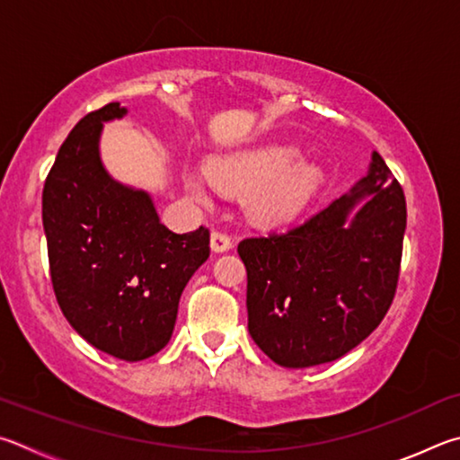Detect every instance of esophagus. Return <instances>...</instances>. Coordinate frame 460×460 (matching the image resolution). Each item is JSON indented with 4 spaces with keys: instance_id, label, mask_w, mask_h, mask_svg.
<instances>
[{
    "instance_id": "34e87169",
    "label": "esophagus",
    "mask_w": 460,
    "mask_h": 460,
    "mask_svg": "<svg viewBox=\"0 0 460 460\" xmlns=\"http://www.w3.org/2000/svg\"><path fill=\"white\" fill-rule=\"evenodd\" d=\"M209 246H212L214 252H226L232 248V238L222 230H214L212 240H209Z\"/></svg>"
}]
</instances>
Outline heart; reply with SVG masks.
Segmentation results:
<instances>
[{
    "mask_svg": "<svg viewBox=\"0 0 460 460\" xmlns=\"http://www.w3.org/2000/svg\"><path fill=\"white\" fill-rule=\"evenodd\" d=\"M299 157L293 145L277 143L238 151L216 159L209 172H190L185 188L201 204L212 199L216 185L232 191L251 189L246 206L256 220L285 222L301 212L321 183L319 169Z\"/></svg>",
    "mask_w": 460,
    "mask_h": 460,
    "instance_id": "1",
    "label": "heart"
}]
</instances>
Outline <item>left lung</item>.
<instances>
[{
  "label": "left lung",
  "mask_w": 460,
  "mask_h": 460,
  "mask_svg": "<svg viewBox=\"0 0 460 460\" xmlns=\"http://www.w3.org/2000/svg\"><path fill=\"white\" fill-rule=\"evenodd\" d=\"M361 199L360 212L347 216ZM406 198L374 151L349 193L285 232L244 238L248 332L283 367L340 359L382 323L394 301Z\"/></svg>",
  "instance_id": "left-lung-1"
}]
</instances>
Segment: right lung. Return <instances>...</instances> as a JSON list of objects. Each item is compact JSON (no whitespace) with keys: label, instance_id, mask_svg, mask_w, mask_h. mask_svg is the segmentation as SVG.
Segmentation results:
<instances>
[{"label":"right lung","instance_id":"obj_1","mask_svg":"<svg viewBox=\"0 0 460 460\" xmlns=\"http://www.w3.org/2000/svg\"><path fill=\"white\" fill-rule=\"evenodd\" d=\"M109 102L72 128L42 191V222L56 301L93 348L125 361L155 356L172 340L185 285L209 256V230L175 234L149 193L112 180L101 164Z\"/></svg>","mask_w":460,"mask_h":460}]
</instances>
